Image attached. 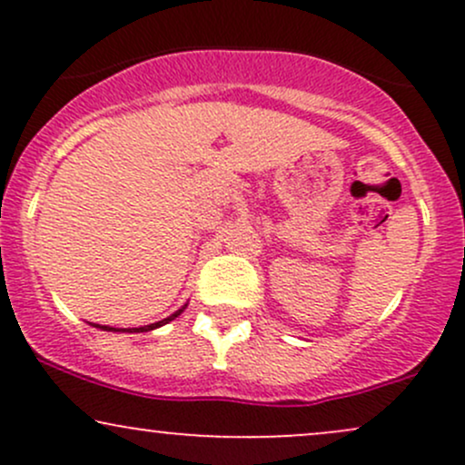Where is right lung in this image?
<instances>
[{"mask_svg": "<svg viewBox=\"0 0 465 465\" xmlns=\"http://www.w3.org/2000/svg\"><path fill=\"white\" fill-rule=\"evenodd\" d=\"M185 308H188V303H185L183 308H179L177 312H173V314H170V317L162 319V322H157V323H151V325H142V328H109V325H98V323H92V325H94V328H103V330H106V332H148V330H154V328H159V325H163V323L173 322V319H177L179 314L185 311Z\"/></svg>", "mask_w": 465, "mask_h": 465, "instance_id": "1", "label": "right lung"}]
</instances>
